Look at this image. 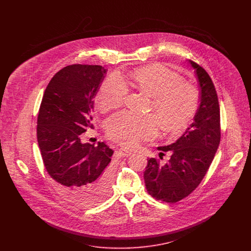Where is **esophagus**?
<instances>
[{
    "label": "esophagus",
    "mask_w": 251,
    "mask_h": 251,
    "mask_svg": "<svg viewBox=\"0 0 251 251\" xmlns=\"http://www.w3.org/2000/svg\"><path fill=\"white\" fill-rule=\"evenodd\" d=\"M120 155L123 156V157H129V156H131L132 154L131 151H126V150H120Z\"/></svg>",
    "instance_id": "1"
}]
</instances>
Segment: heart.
I'll return each instance as SVG.
<instances>
[{"label": "heart", "mask_w": 251, "mask_h": 251, "mask_svg": "<svg viewBox=\"0 0 251 251\" xmlns=\"http://www.w3.org/2000/svg\"><path fill=\"white\" fill-rule=\"evenodd\" d=\"M131 77L138 89L151 97V107L166 130L179 131L188 126L198 111L200 98L197 90L184 84L179 74L161 64H151L135 69ZM127 92L122 76L118 72L112 73L99 89L96 98L98 107L103 112L119 107ZM158 130L159 123L151 115L121 112L106 122L108 136L129 148L153 137Z\"/></svg>", "instance_id": "obj_1"}]
</instances>
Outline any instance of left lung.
<instances>
[{
	"label": "left lung",
	"mask_w": 251,
	"mask_h": 251,
	"mask_svg": "<svg viewBox=\"0 0 251 251\" xmlns=\"http://www.w3.org/2000/svg\"><path fill=\"white\" fill-rule=\"evenodd\" d=\"M201 88V103L194 122L175 143L157 147L170 154L167 164L148 159L144 172L148 193L158 201L177 202L197 188L212 164L220 142V109L215 85L209 74L188 60Z\"/></svg>",
	"instance_id": "obj_1"
}]
</instances>
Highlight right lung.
Instances as JSON below:
<instances>
[{
    "instance_id": "add662e5",
    "label": "right lung",
    "mask_w": 251,
    "mask_h": 251,
    "mask_svg": "<svg viewBox=\"0 0 251 251\" xmlns=\"http://www.w3.org/2000/svg\"><path fill=\"white\" fill-rule=\"evenodd\" d=\"M107 71L72 65L50 81L37 117V142L44 166L59 191L73 202L91 206L106 199L114 151L104 142L82 143L92 128L96 94Z\"/></svg>"
}]
</instances>
